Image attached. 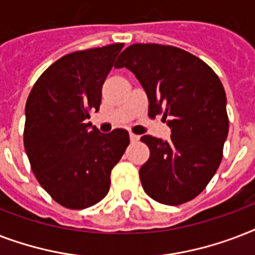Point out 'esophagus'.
I'll return each mask as SVG.
<instances>
[{
	"label": "esophagus",
	"instance_id": "obj_1",
	"mask_svg": "<svg viewBox=\"0 0 255 255\" xmlns=\"http://www.w3.org/2000/svg\"><path fill=\"white\" fill-rule=\"evenodd\" d=\"M129 139H131V141L132 143H136V141H137V140L140 139V136L139 135H135V133H129Z\"/></svg>",
	"mask_w": 255,
	"mask_h": 255
}]
</instances>
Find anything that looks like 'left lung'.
<instances>
[{"label": "left lung", "instance_id": "1", "mask_svg": "<svg viewBox=\"0 0 255 255\" xmlns=\"http://www.w3.org/2000/svg\"><path fill=\"white\" fill-rule=\"evenodd\" d=\"M116 69L135 74L149 102V116L163 115L170 140L141 136L149 159L140 168L144 192L165 205L201 193L216 173L229 131L226 94L220 78L200 58L174 46L135 43Z\"/></svg>", "mask_w": 255, "mask_h": 255}]
</instances>
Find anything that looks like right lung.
<instances>
[{
  "label": "right lung",
  "mask_w": 255,
  "mask_h": 255,
  "mask_svg": "<svg viewBox=\"0 0 255 255\" xmlns=\"http://www.w3.org/2000/svg\"><path fill=\"white\" fill-rule=\"evenodd\" d=\"M123 43L67 54L31 88L25 107L23 144L42 188L69 209L106 197L111 170L129 144L126 129L102 133L90 111H99L102 87Z\"/></svg>",
  "instance_id": "right-lung-1"
}]
</instances>
